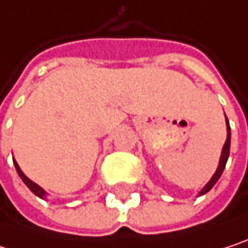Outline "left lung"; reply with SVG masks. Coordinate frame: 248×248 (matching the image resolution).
I'll return each instance as SVG.
<instances>
[{"instance_id": "1", "label": "left lung", "mask_w": 248, "mask_h": 248, "mask_svg": "<svg viewBox=\"0 0 248 248\" xmlns=\"http://www.w3.org/2000/svg\"><path fill=\"white\" fill-rule=\"evenodd\" d=\"M227 119V118H225ZM227 122V140H225V143H224V148H223V152H221V158H220V165H218V168H217V171L216 173L213 175V178L210 179V182L202 188V191L200 192V195H204V194H207L214 185H216V182L220 179V176H221V173H223L224 168H225V164H227V159H228V155H230V142H231V133H230V124H228V119L225 121Z\"/></svg>"}]
</instances>
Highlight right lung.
Wrapping results in <instances>:
<instances>
[{
	"mask_svg": "<svg viewBox=\"0 0 248 248\" xmlns=\"http://www.w3.org/2000/svg\"><path fill=\"white\" fill-rule=\"evenodd\" d=\"M13 161H14V165H16V170H17V172H18L20 178L23 179V182H24L25 185H27V186H28V188H30V189H31V191H32V192L37 195V197H40V198H44V195H46V191H44L43 188H40L37 184H34L31 179H28L24 173H23V171L20 170V167H18V164L16 162V159H13Z\"/></svg>",
	"mask_w": 248,
	"mask_h": 248,
	"instance_id": "obj_1",
	"label": "right lung"
}]
</instances>
